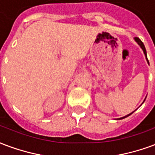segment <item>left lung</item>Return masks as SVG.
Segmentation results:
<instances>
[{"instance_id": "obj_1", "label": "left lung", "mask_w": 155, "mask_h": 155, "mask_svg": "<svg viewBox=\"0 0 155 155\" xmlns=\"http://www.w3.org/2000/svg\"><path fill=\"white\" fill-rule=\"evenodd\" d=\"M135 41H136V43H137L138 45L140 46V48H142V50H143V52H144V56H145V58H146V61H147L148 64L150 65V63H149V60H148V58H147V53H146V49H145V47H144V44H143V42L141 41L140 39H139V38H137V37H135ZM145 99H146V97H145ZM145 99H144V101H145ZM144 101H143V102H144ZM133 112H134V111H133ZM133 112L128 114V115H126V116H123V117L118 118V119H117V120H122V119H124V118H125V117H127V116H130V115H131V114L133 113Z\"/></svg>"}]
</instances>
